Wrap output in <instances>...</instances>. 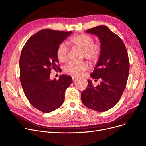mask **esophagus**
Listing matches in <instances>:
<instances>
[{
	"label": "esophagus",
	"instance_id": "1",
	"mask_svg": "<svg viewBox=\"0 0 146 146\" xmlns=\"http://www.w3.org/2000/svg\"><path fill=\"white\" fill-rule=\"evenodd\" d=\"M72 79H73V82H76V80L78 79V78L74 77V76H73V77H72Z\"/></svg>",
	"mask_w": 146,
	"mask_h": 146
}]
</instances>
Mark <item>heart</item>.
<instances>
[{"label":"heart","instance_id":"obj_1","mask_svg":"<svg viewBox=\"0 0 146 146\" xmlns=\"http://www.w3.org/2000/svg\"><path fill=\"white\" fill-rule=\"evenodd\" d=\"M70 44L73 46L81 48L83 50L82 56L93 62L98 61L101 55V47L99 43H94L93 37L85 34H80L73 36L70 40ZM58 60L61 62H66L68 60V48L67 45L62 42L59 44L56 51ZM89 67L87 62H70L64 68L67 74L75 76L82 75L85 70Z\"/></svg>","mask_w":146,"mask_h":146}]
</instances>
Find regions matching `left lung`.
Wrapping results in <instances>:
<instances>
[{
    "label": "left lung",
    "instance_id": "8db88e82",
    "mask_svg": "<svg viewBox=\"0 0 146 146\" xmlns=\"http://www.w3.org/2000/svg\"><path fill=\"white\" fill-rule=\"evenodd\" d=\"M86 32L100 40L101 55L90 76L101 82L94 87L91 80H87L81 100L88 108L104 112L118 103L126 88L129 73L128 54L121 39L107 26H98Z\"/></svg>",
    "mask_w": 146,
    "mask_h": 146
}]
</instances>
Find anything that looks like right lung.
<instances>
[{"instance_id": "add662e5", "label": "right lung", "mask_w": 146, "mask_h": 146, "mask_svg": "<svg viewBox=\"0 0 146 146\" xmlns=\"http://www.w3.org/2000/svg\"><path fill=\"white\" fill-rule=\"evenodd\" d=\"M72 33L42 29L26 41L20 58V79L31 104L42 112L48 113L60 107L65 91L72 78L62 74L58 80L50 79L52 68L59 69L56 51L59 44Z\"/></svg>"}]
</instances>
